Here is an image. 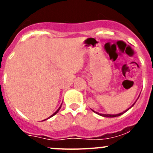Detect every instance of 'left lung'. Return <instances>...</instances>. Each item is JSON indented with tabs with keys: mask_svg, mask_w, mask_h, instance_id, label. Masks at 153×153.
Segmentation results:
<instances>
[{
	"mask_svg": "<svg viewBox=\"0 0 153 153\" xmlns=\"http://www.w3.org/2000/svg\"><path fill=\"white\" fill-rule=\"evenodd\" d=\"M135 104V103H134ZM134 104H133V105H134ZM133 105H132V106H133ZM132 106H131V107H132ZM130 107V108H131ZM130 108H129V109H130ZM129 109H126V111H124L123 113H119V114H116V115H110V114H100V113H97V112H95V111H93V112H95L96 113H97V114H99V115H100V116H102V117H119V116H120V115H122V114H123L124 113H126V112L127 111V110H129Z\"/></svg>",
	"mask_w": 153,
	"mask_h": 153,
	"instance_id": "8db88e82",
	"label": "left lung"
}]
</instances>
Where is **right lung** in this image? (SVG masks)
Instances as JSON below:
<instances>
[{
	"label": "right lung",
	"mask_w": 153,
	"mask_h": 153,
	"mask_svg": "<svg viewBox=\"0 0 153 153\" xmlns=\"http://www.w3.org/2000/svg\"><path fill=\"white\" fill-rule=\"evenodd\" d=\"M60 108H61V106H60V107H59V109H57V110H56V112H55V113H53V115H52V116H51V117H49V118H51V117H53V116H54V115H55V114H56V113H58V111H59V110H60ZM49 118H48V119H49Z\"/></svg>",
	"instance_id": "right-lung-1"
}]
</instances>
